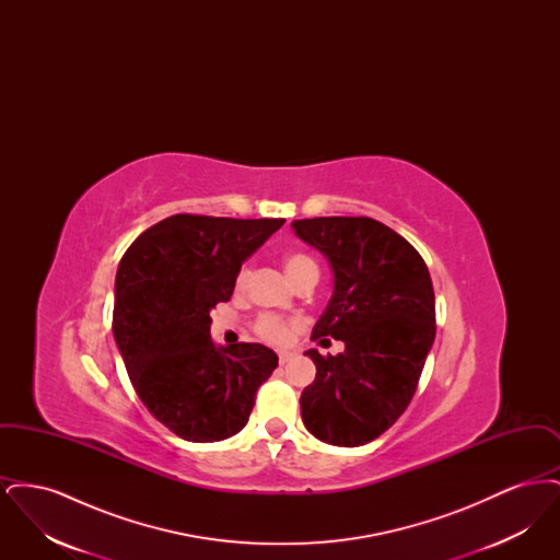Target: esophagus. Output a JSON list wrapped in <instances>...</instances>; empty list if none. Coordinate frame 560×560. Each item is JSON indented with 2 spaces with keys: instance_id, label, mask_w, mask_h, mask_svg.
<instances>
[{
  "instance_id": "34e87169",
  "label": "esophagus",
  "mask_w": 560,
  "mask_h": 560,
  "mask_svg": "<svg viewBox=\"0 0 560 560\" xmlns=\"http://www.w3.org/2000/svg\"><path fill=\"white\" fill-rule=\"evenodd\" d=\"M293 352H290V350H281L279 352V363L281 365H285V363H290L292 361Z\"/></svg>"
}]
</instances>
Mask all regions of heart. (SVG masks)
Listing matches in <instances>:
<instances>
[{
	"label": "heart",
	"mask_w": 560,
	"mask_h": 560,
	"mask_svg": "<svg viewBox=\"0 0 560 560\" xmlns=\"http://www.w3.org/2000/svg\"><path fill=\"white\" fill-rule=\"evenodd\" d=\"M283 268H285L288 277L292 279L293 285L306 275H319L317 265L306 254H298V252H292L283 258ZM247 277H249V268H241L240 275H237V288L245 285ZM292 320L281 319V317H275V315H265V317L256 320V334L268 342H275V345L285 342L292 334Z\"/></svg>",
	"instance_id": "obj_1"
}]
</instances>
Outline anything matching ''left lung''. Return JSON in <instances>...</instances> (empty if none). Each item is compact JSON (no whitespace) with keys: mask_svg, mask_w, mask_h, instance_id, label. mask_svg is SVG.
Listing matches in <instances>:
<instances>
[{"mask_svg":"<svg viewBox=\"0 0 560 560\" xmlns=\"http://www.w3.org/2000/svg\"><path fill=\"white\" fill-rule=\"evenodd\" d=\"M292 229L334 270L313 340L345 342L336 357L304 352L317 375L300 397L302 422L329 445L359 447L393 427L413 399L436 334L430 272L409 241L373 218H306Z\"/></svg>","mask_w":560,"mask_h":560,"instance_id":"obj_1","label":"left lung"}]
</instances>
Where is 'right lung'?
<instances>
[{"label": "right lung", "instance_id": "1", "mask_svg": "<svg viewBox=\"0 0 560 560\" xmlns=\"http://www.w3.org/2000/svg\"><path fill=\"white\" fill-rule=\"evenodd\" d=\"M283 218L176 213L138 235L115 277L113 336L144 407L185 441L213 443L247 424L279 357L262 345L215 347L210 311Z\"/></svg>", "mask_w": 560, "mask_h": 560}]
</instances>
